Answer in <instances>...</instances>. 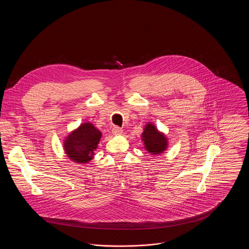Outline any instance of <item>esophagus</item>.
Returning <instances> with one entry per match:
<instances>
[{
    "label": "esophagus",
    "mask_w": 249,
    "mask_h": 249,
    "mask_svg": "<svg viewBox=\"0 0 249 249\" xmlns=\"http://www.w3.org/2000/svg\"><path fill=\"white\" fill-rule=\"evenodd\" d=\"M122 131H123V130L119 127H114L113 130H112V132H113L114 135H120L122 133Z\"/></svg>",
    "instance_id": "34e87169"
}]
</instances>
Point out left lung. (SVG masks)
<instances>
[{
  "label": "left lung",
  "mask_w": 249,
  "mask_h": 249,
  "mask_svg": "<svg viewBox=\"0 0 249 249\" xmlns=\"http://www.w3.org/2000/svg\"><path fill=\"white\" fill-rule=\"evenodd\" d=\"M142 139L144 149L151 155L164 153L168 147V138L162 131L157 129L152 122H147L143 127Z\"/></svg>",
  "instance_id": "left-lung-1"
}]
</instances>
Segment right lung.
I'll list each match as a JSON object with an SVG mask.
<instances>
[{
  "mask_svg": "<svg viewBox=\"0 0 249 249\" xmlns=\"http://www.w3.org/2000/svg\"><path fill=\"white\" fill-rule=\"evenodd\" d=\"M102 138V131L91 122H84L65 137L63 149L71 161L79 164L89 162Z\"/></svg>",
  "mask_w": 249,
  "mask_h": 249,
  "instance_id": "1",
  "label": "right lung"
}]
</instances>
